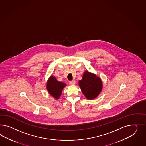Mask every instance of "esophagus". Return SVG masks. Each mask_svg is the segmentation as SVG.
Wrapping results in <instances>:
<instances>
[{
    "instance_id": "1",
    "label": "esophagus",
    "mask_w": 146,
    "mask_h": 146,
    "mask_svg": "<svg viewBox=\"0 0 146 146\" xmlns=\"http://www.w3.org/2000/svg\"><path fill=\"white\" fill-rule=\"evenodd\" d=\"M69 84H70V85H71V86L74 85L75 84V80H72V81H69Z\"/></svg>"
}]
</instances>
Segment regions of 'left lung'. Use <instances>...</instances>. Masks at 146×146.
Segmentation results:
<instances>
[{"mask_svg":"<svg viewBox=\"0 0 146 146\" xmlns=\"http://www.w3.org/2000/svg\"><path fill=\"white\" fill-rule=\"evenodd\" d=\"M79 85L83 95L89 100L96 98L103 89L101 79L88 71L84 72L82 78L79 80Z\"/></svg>","mask_w":146,"mask_h":146,"instance_id":"left-lung-1","label":"left lung"}]
</instances>
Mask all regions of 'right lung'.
Returning <instances> with one entry per match:
<instances>
[{
  "mask_svg": "<svg viewBox=\"0 0 146 146\" xmlns=\"http://www.w3.org/2000/svg\"><path fill=\"white\" fill-rule=\"evenodd\" d=\"M66 84L58 81L54 75H51L48 79L46 88L49 94L55 99H58Z\"/></svg>",
  "mask_w": 146,
  "mask_h": 146,
  "instance_id": "add662e5",
  "label": "right lung"
}]
</instances>
